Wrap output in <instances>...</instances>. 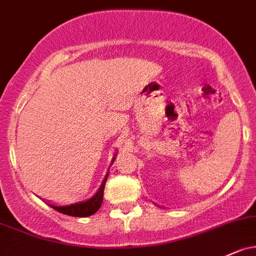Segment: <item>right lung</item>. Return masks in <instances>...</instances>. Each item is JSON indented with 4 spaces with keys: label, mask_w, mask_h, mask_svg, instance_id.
I'll return each instance as SVG.
<instances>
[{
    "label": "right lung",
    "mask_w": 256,
    "mask_h": 256,
    "mask_svg": "<svg viewBox=\"0 0 256 256\" xmlns=\"http://www.w3.org/2000/svg\"><path fill=\"white\" fill-rule=\"evenodd\" d=\"M114 158H116V155L114 158H112L111 164H114ZM107 177H108V173H106L105 178H104L102 183L101 186H98V192L92 195V198L89 199L83 200V202H74V204H70V205H56V204H51V202H45L46 204L50 205L51 208H54V210H57L58 212L64 214V215H70V216H74V217H88L94 215L96 211L100 208L101 204H102V198H104V189H105V184L107 180Z\"/></svg>",
    "instance_id": "right-lung-1"
}]
</instances>
